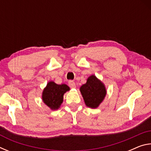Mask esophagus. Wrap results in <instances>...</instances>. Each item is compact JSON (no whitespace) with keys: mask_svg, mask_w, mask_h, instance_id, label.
Masks as SVG:
<instances>
[{"mask_svg":"<svg viewBox=\"0 0 151 151\" xmlns=\"http://www.w3.org/2000/svg\"><path fill=\"white\" fill-rule=\"evenodd\" d=\"M68 85H69L70 87L72 88H75L76 87L75 83V82H74L73 81H68Z\"/></svg>","mask_w":151,"mask_h":151,"instance_id":"esophagus-1","label":"esophagus"}]
</instances>
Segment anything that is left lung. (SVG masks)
Listing matches in <instances>:
<instances>
[{"instance_id": "1", "label": "left lung", "mask_w": 151, "mask_h": 151, "mask_svg": "<svg viewBox=\"0 0 151 151\" xmlns=\"http://www.w3.org/2000/svg\"><path fill=\"white\" fill-rule=\"evenodd\" d=\"M80 91L86 105L92 109L97 108L106 94L105 86L94 75L89 76L86 83L81 86Z\"/></svg>"}]
</instances>
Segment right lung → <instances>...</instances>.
I'll use <instances>...</instances> for the list:
<instances>
[{
    "instance_id": "right-lung-1",
    "label": "right lung",
    "mask_w": 151,
    "mask_h": 151,
    "mask_svg": "<svg viewBox=\"0 0 151 151\" xmlns=\"http://www.w3.org/2000/svg\"><path fill=\"white\" fill-rule=\"evenodd\" d=\"M69 90L70 88L65 84L57 85L50 81L42 91V101L50 109L57 110L63 103L64 94Z\"/></svg>"
}]
</instances>
